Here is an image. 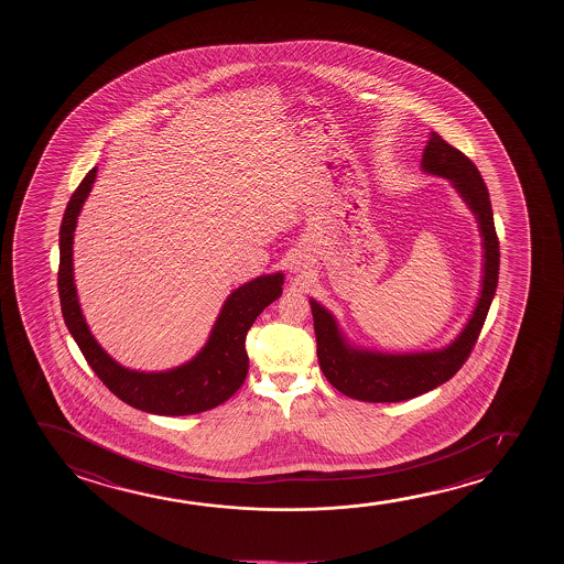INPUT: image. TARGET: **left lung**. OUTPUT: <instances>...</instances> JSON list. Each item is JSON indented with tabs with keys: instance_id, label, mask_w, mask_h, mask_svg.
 <instances>
[{
	"instance_id": "left-lung-1",
	"label": "left lung",
	"mask_w": 564,
	"mask_h": 564,
	"mask_svg": "<svg viewBox=\"0 0 564 564\" xmlns=\"http://www.w3.org/2000/svg\"><path fill=\"white\" fill-rule=\"evenodd\" d=\"M420 167L427 175L447 178L478 221L484 250L479 299L455 339L445 347L420 352H381L358 347L343 333L337 317L319 302L310 299L319 368L337 391L356 401H409L453 378L470 356L497 291L499 240L489 193L476 165L460 150L441 139L437 132H432Z\"/></svg>"
}]
</instances>
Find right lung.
I'll return each instance as SVG.
<instances>
[{
	"label": "right lung",
	"mask_w": 564,
	"mask_h": 564,
	"mask_svg": "<svg viewBox=\"0 0 564 564\" xmlns=\"http://www.w3.org/2000/svg\"><path fill=\"white\" fill-rule=\"evenodd\" d=\"M98 170L93 167L70 196L59 229V271L57 289L63 319L88 366L111 393L132 409L160 416H188L209 409L237 393L248 373L245 348L247 333L265 306L283 293L285 275L268 273L235 289L219 310L206 345L188 362L163 371H140L124 368L94 339L78 304L73 275V239L80 209L93 191Z\"/></svg>",
	"instance_id": "1"
}]
</instances>
